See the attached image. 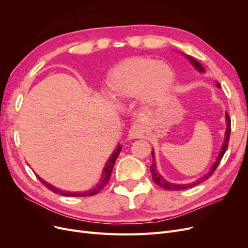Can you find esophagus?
I'll return each instance as SVG.
<instances>
[{"instance_id": "34e87169", "label": "esophagus", "mask_w": 248, "mask_h": 248, "mask_svg": "<svg viewBox=\"0 0 248 248\" xmlns=\"http://www.w3.org/2000/svg\"><path fill=\"white\" fill-rule=\"evenodd\" d=\"M141 136V129L139 127L138 124H133L129 130L128 133V137L130 139H134V138H139Z\"/></svg>"}]
</instances>
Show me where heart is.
Masks as SVG:
<instances>
[{"mask_svg": "<svg viewBox=\"0 0 248 248\" xmlns=\"http://www.w3.org/2000/svg\"><path fill=\"white\" fill-rule=\"evenodd\" d=\"M174 79L171 67L146 57H131L115 66L108 75L110 96L117 102L136 98L157 103L170 89Z\"/></svg>", "mask_w": 248, "mask_h": 248, "instance_id": "obj_1", "label": "heart"}]
</instances>
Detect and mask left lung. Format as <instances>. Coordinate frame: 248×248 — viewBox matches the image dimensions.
Here are the masks:
<instances>
[{
    "instance_id": "left-lung-1",
    "label": "left lung",
    "mask_w": 248,
    "mask_h": 248,
    "mask_svg": "<svg viewBox=\"0 0 248 248\" xmlns=\"http://www.w3.org/2000/svg\"><path fill=\"white\" fill-rule=\"evenodd\" d=\"M186 57H187L188 60H190V62L193 64V66L195 68H197L200 73H205V69L204 67L202 66V64L198 62L196 60H194L193 57L188 56V55H186ZM217 87L220 88V84L219 82H217ZM225 118H226V122H227V128H226V132H225V138H224V141H223V144H222V148H221V151L219 153V155L215 161V163L213 164V167L211 168L210 171L208 173H206L204 176H201V178L198 179L197 181L193 182V183H190V184H172V183H170L168 182L167 180H164L162 176L160 175V173H158L157 170H156V163H155V153H153V150H152V164L150 167V171H151V175H152V180L153 182H155L157 186H161L162 188H166V190H169V191H183V190H186V188H190V187H193L197 185H199L200 183H202L206 180H208L210 176L214 173V171L216 170L217 167L219 166V163L223 157V155H225V152L227 150V147H228V143H229V138H230V131H231V120H230V117L229 115L226 113L225 115Z\"/></svg>"
}]
</instances>
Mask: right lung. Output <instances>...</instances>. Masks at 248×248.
I'll list each match as a JSON object with an SVG mask.
<instances>
[{
  "mask_svg": "<svg viewBox=\"0 0 248 248\" xmlns=\"http://www.w3.org/2000/svg\"><path fill=\"white\" fill-rule=\"evenodd\" d=\"M121 145L119 144L117 146V148L115 149V151L112 153V155L110 156V158L108 159L107 163H106V166L104 168V170H103V173H102V178L100 180V182L98 183V185L96 186H93V188H91L90 191H87V192H67V191H63V190H61V188L58 187H55L54 186L50 185L49 183L45 182L44 180H42L41 178H39L38 175L37 179L47 187L48 190H50L51 192L55 193V194H58V195H62V196H65V197H88V196H93V195H96L98 194L102 188L108 184L109 180H110V176H111V173H112V170H113V168H114V164H115V161L118 157V155H119V153L121 151Z\"/></svg>",
  "mask_w": 248,
  "mask_h": 248,
  "instance_id": "right-lung-1",
  "label": "right lung"
}]
</instances>
